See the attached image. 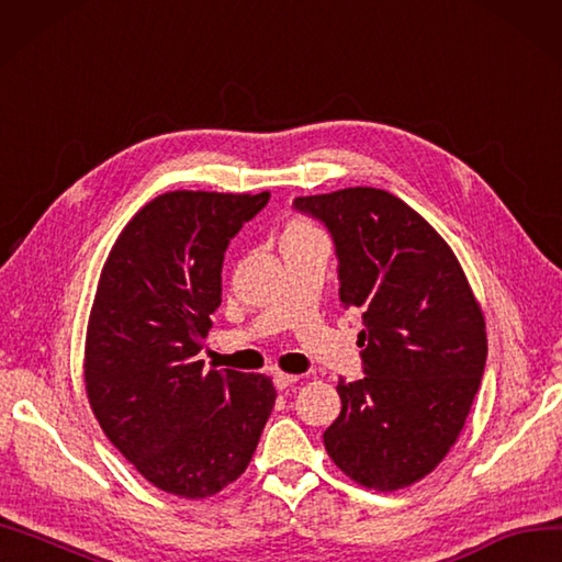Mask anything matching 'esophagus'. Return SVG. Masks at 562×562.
Masks as SVG:
<instances>
[{"label":"esophagus","mask_w":562,"mask_h":562,"mask_svg":"<svg viewBox=\"0 0 562 562\" xmlns=\"http://www.w3.org/2000/svg\"><path fill=\"white\" fill-rule=\"evenodd\" d=\"M297 381H300V375L283 373V371H277V373H274V385H277L279 390L291 387V385H293V383H297Z\"/></svg>","instance_id":"34e87169"}]
</instances>
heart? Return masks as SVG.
<instances>
[{
	"mask_svg": "<svg viewBox=\"0 0 562 562\" xmlns=\"http://www.w3.org/2000/svg\"><path fill=\"white\" fill-rule=\"evenodd\" d=\"M312 234H318L316 226L312 222L302 220V217H293V220H288L281 240H285V238H302V236H312Z\"/></svg>",
	"mask_w": 562,
	"mask_h": 562,
	"instance_id": "obj_1",
	"label": "heart"
}]
</instances>
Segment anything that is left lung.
Returning <instances> with one entry per match:
<instances>
[{"label":"left lung","instance_id":"left-lung-1","mask_svg":"<svg viewBox=\"0 0 562 562\" xmlns=\"http://www.w3.org/2000/svg\"><path fill=\"white\" fill-rule=\"evenodd\" d=\"M338 252L340 302L359 307L361 381H338L328 457L375 492L408 487L442 463L477 394L487 326L447 240L383 189L300 195Z\"/></svg>","mask_w":562,"mask_h":562}]
</instances>
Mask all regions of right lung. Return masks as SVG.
<instances>
[{"label": "right lung", "instance_id": "right-lung-1", "mask_svg": "<svg viewBox=\"0 0 562 562\" xmlns=\"http://www.w3.org/2000/svg\"><path fill=\"white\" fill-rule=\"evenodd\" d=\"M262 193L168 191L105 257L85 338V390L105 437L154 484L205 498L246 473L277 390L262 373L203 371L229 238Z\"/></svg>", "mask_w": 562, "mask_h": 562}]
</instances>
